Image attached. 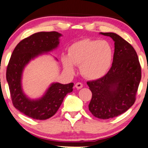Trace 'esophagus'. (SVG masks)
Segmentation results:
<instances>
[{
    "label": "esophagus",
    "mask_w": 148,
    "mask_h": 148,
    "mask_svg": "<svg viewBox=\"0 0 148 148\" xmlns=\"http://www.w3.org/2000/svg\"><path fill=\"white\" fill-rule=\"evenodd\" d=\"M83 84H82L81 83H79V82H78V83H76L75 87L79 89H81V88L83 87Z\"/></svg>",
    "instance_id": "34e87169"
}]
</instances>
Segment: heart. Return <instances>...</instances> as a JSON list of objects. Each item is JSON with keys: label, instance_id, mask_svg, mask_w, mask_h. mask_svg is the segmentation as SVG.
<instances>
[{"label": "heart", "instance_id": "1", "mask_svg": "<svg viewBox=\"0 0 148 148\" xmlns=\"http://www.w3.org/2000/svg\"><path fill=\"white\" fill-rule=\"evenodd\" d=\"M68 56L61 59L64 70L70 74L74 65H80V72L89 79H98L107 73L113 61L111 44L104 40L85 39L74 43L69 48Z\"/></svg>", "mask_w": 148, "mask_h": 148}]
</instances>
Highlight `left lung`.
Returning <instances> with one entry per match:
<instances>
[{
  "mask_svg": "<svg viewBox=\"0 0 148 148\" xmlns=\"http://www.w3.org/2000/svg\"><path fill=\"white\" fill-rule=\"evenodd\" d=\"M115 42L112 66L103 77L88 81L92 98L89 110L94 117L108 119L124 113L136 100L141 68L134 48L114 33H101Z\"/></svg>",
  "mask_w": 148,
  "mask_h": 148,
  "instance_id": "8db88e82",
  "label": "left lung"
}]
</instances>
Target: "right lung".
<instances>
[{
	"instance_id": "obj_1",
	"label": "right lung",
	"mask_w": 148,
	"mask_h": 148,
	"mask_svg": "<svg viewBox=\"0 0 148 148\" xmlns=\"http://www.w3.org/2000/svg\"><path fill=\"white\" fill-rule=\"evenodd\" d=\"M60 33L39 32L22 40L13 51L7 68L6 78L13 105L28 117L44 120L57 113L67 93L73 91L74 83H52L42 98L31 100L22 92L21 78L23 69L31 59L58 46Z\"/></svg>"
}]
</instances>
